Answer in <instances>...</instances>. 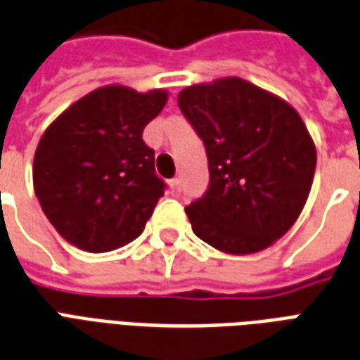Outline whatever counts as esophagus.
Wrapping results in <instances>:
<instances>
[{"label": "esophagus", "instance_id": "obj_1", "mask_svg": "<svg viewBox=\"0 0 360 360\" xmlns=\"http://www.w3.org/2000/svg\"><path fill=\"white\" fill-rule=\"evenodd\" d=\"M170 186H172V191H174V193L180 191V180H178V178H174V180L170 182Z\"/></svg>", "mask_w": 360, "mask_h": 360}]
</instances>
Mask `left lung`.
I'll use <instances>...</instances> for the list:
<instances>
[{"label":"left lung","mask_w":360,"mask_h":360,"mask_svg":"<svg viewBox=\"0 0 360 360\" xmlns=\"http://www.w3.org/2000/svg\"><path fill=\"white\" fill-rule=\"evenodd\" d=\"M178 107L209 161L205 195L186 207L193 234L230 255L270 248L313 186L316 149L299 112L238 76L184 88Z\"/></svg>","instance_id":"obj_1"}]
</instances>
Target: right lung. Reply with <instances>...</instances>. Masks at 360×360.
Wrapping results in <instances>:
<instances>
[{"label":"right lung","instance_id":"obj_1","mask_svg":"<svg viewBox=\"0 0 360 360\" xmlns=\"http://www.w3.org/2000/svg\"><path fill=\"white\" fill-rule=\"evenodd\" d=\"M165 90L111 84L90 91L47 126L34 155V191L47 220L75 248L105 253L143 232L165 182L143 128Z\"/></svg>","mask_w":360,"mask_h":360}]
</instances>
